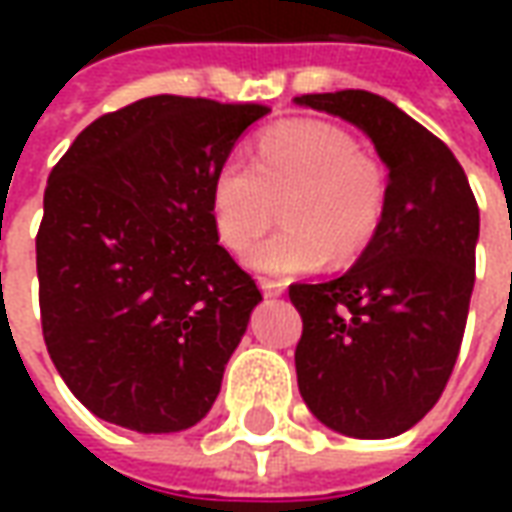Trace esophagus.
Instances as JSON below:
<instances>
[{
    "mask_svg": "<svg viewBox=\"0 0 512 512\" xmlns=\"http://www.w3.org/2000/svg\"><path fill=\"white\" fill-rule=\"evenodd\" d=\"M260 290H263L266 299H279V296H285V285H282V282H274V279H260Z\"/></svg>",
    "mask_w": 512,
    "mask_h": 512,
    "instance_id": "obj_1",
    "label": "esophagus"
}]
</instances>
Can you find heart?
<instances>
[{"instance_id": "heart-1", "label": "heart", "mask_w": 512, "mask_h": 512, "mask_svg": "<svg viewBox=\"0 0 512 512\" xmlns=\"http://www.w3.org/2000/svg\"><path fill=\"white\" fill-rule=\"evenodd\" d=\"M282 233L246 255L271 277L343 266L373 244L386 208V169L345 128L326 120H288L257 139L255 167L230 156L211 180L213 227L222 244L246 252L277 219Z\"/></svg>"}]
</instances>
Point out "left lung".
<instances>
[{"label": "left lung", "instance_id": "8db88e82", "mask_svg": "<svg viewBox=\"0 0 512 512\" xmlns=\"http://www.w3.org/2000/svg\"><path fill=\"white\" fill-rule=\"evenodd\" d=\"M356 126L384 161L386 208L343 277L290 285L304 321L296 376L326 428L392 439L436 406L461 351L480 211L439 136L367 90L296 98Z\"/></svg>", "mask_w": 512, "mask_h": 512}]
</instances>
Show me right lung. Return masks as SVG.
<instances>
[{"instance_id": "add662e5", "label": "right lung", "mask_w": 512, "mask_h": 512, "mask_svg": "<svg viewBox=\"0 0 512 512\" xmlns=\"http://www.w3.org/2000/svg\"><path fill=\"white\" fill-rule=\"evenodd\" d=\"M260 104L153 95L98 117L51 169L40 323L73 395L120 428L197 425L263 301L219 246L211 180Z\"/></svg>"}]
</instances>
